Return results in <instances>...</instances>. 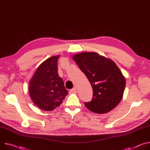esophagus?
<instances>
[{
    "label": "esophagus",
    "instance_id": "obj_1",
    "mask_svg": "<svg viewBox=\"0 0 150 150\" xmlns=\"http://www.w3.org/2000/svg\"><path fill=\"white\" fill-rule=\"evenodd\" d=\"M77 91V88H76V87H74V88H73V89H71V90H70V92H76Z\"/></svg>",
    "mask_w": 150,
    "mask_h": 150
}]
</instances>
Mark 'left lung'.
<instances>
[{"mask_svg": "<svg viewBox=\"0 0 150 150\" xmlns=\"http://www.w3.org/2000/svg\"><path fill=\"white\" fill-rule=\"evenodd\" d=\"M92 87V101L85 103L90 111L104 114L117 106L123 98L126 80L112 60L95 52H83L73 57Z\"/></svg>", "mask_w": 150, "mask_h": 150, "instance_id": "left-lung-1", "label": "left lung"}]
</instances>
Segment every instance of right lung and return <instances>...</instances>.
Masks as SVG:
<instances>
[{
    "label": "right lung",
    "instance_id": "right-lung-1",
    "mask_svg": "<svg viewBox=\"0 0 150 150\" xmlns=\"http://www.w3.org/2000/svg\"><path fill=\"white\" fill-rule=\"evenodd\" d=\"M59 57L53 56L42 62L29 82L28 91L32 101L45 111H52L59 107L68 95L58 73Z\"/></svg>",
    "mask_w": 150,
    "mask_h": 150
}]
</instances>
